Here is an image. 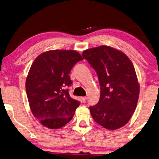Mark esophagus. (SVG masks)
<instances>
[{
	"label": "esophagus",
	"instance_id": "esophagus-1",
	"mask_svg": "<svg viewBox=\"0 0 159 159\" xmlns=\"http://www.w3.org/2000/svg\"><path fill=\"white\" fill-rule=\"evenodd\" d=\"M81 99H82V100H83V102H85V101L87 100V97H81Z\"/></svg>",
	"mask_w": 159,
	"mask_h": 159
}]
</instances>
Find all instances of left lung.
I'll return each mask as SVG.
<instances>
[{
  "label": "left lung",
  "mask_w": 159,
  "mask_h": 159,
  "mask_svg": "<svg viewBox=\"0 0 159 159\" xmlns=\"http://www.w3.org/2000/svg\"><path fill=\"white\" fill-rule=\"evenodd\" d=\"M82 56L97 72L101 86L99 102L89 106L92 118L110 130L125 126L139 97L140 86L133 63L122 51L108 46L89 48Z\"/></svg>",
  "instance_id": "8db88e82"
}]
</instances>
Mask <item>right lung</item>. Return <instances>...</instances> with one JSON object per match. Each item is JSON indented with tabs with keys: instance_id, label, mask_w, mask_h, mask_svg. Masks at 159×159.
<instances>
[{
	"instance_id": "right-lung-1",
	"label": "right lung",
	"mask_w": 159,
	"mask_h": 159,
	"mask_svg": "<svg viewBox=\"0 0 159 159\" xmlns=\"http://www.w3.org/2000/svg\"><path fill=\"white\" fill-rule=\"evenodd\" d=\"M83 60L74 50L44 52L32 64L25 80V89L32 113L40 123L59 129L72 119L80 102L72 99L69 76L76 63Z\"/></svg>"
}]
</instances>
